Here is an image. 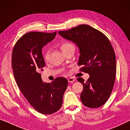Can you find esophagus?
I'll return each instance as SVG.
<instances>
[{"label":"esophagus","mask_w":130,"mask_h":130,"mask_svg":"<svg viewBox=\"0 0 130 130\" xmlns=\"http://www.w3.org/2000/svg\"><path fill=\"white\" fill-rule=\"evenodd\" d=\"M75 81V79L73 78H69L68 79V82L70 83H72L73 82H74Z\"/></svg>","instance_id":"34e87169"}]
</instances>
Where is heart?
<instances>
[{
    "instance_id": "b5f03b06",
    "label": "heart",
    "mask_w": 130,
    "mask_h": 130,
    "mask_svg": "<svg viewBox=\"0 0 130 130\" xmlns=\"http://www.w3.org/2000/svg\"><path fill=\"white\" fill-rule=\"evenodd\" d=\"M72 45H73L71 44V43H62V44L61 45V49L62 51L63 50H64L65 49L67 48L68 47H69V46H72ZM48 57H49V53H48V52H47V51H46V52L44 54V58H45V60H47V59H48Z\"/></svg>"
}]
</instances>
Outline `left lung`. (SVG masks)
I'll return each instance as SVG.
<instances>
[{"label":"left lung","mask_w":130,"mask_h":130,"mask_svg":"<svg viewBox=\"0 0 130 130\" xmlns=\"http://www.w3.org/2000/svg\"><path fill=\"white\" fill-rule=\"evenodd\" d=\"M62 37L75 43L79 50L78 65L89 78L83 84L81 94L83 104L89 108L103 105L110 96L116 75V58L109 39L97 29L81 25L69 30L58 32Z\"/></svg>","instance_id":"obj_1"}]
</instances>
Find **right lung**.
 I'll list each match as a JSON object with an SVG mask.
<instances>
[{
	"instance_id": "1",
	"label": "right lung",
	"mask_w": 130,
	"mask_h": 130,
	"mask_svg": "<svg viewBox=\"0 0 130 130\" xmlns=\"http://www.w3.org/2000/svg\"><path fill=\"white\" fill-rule=\"evenodd\" d=\"M56 34V32L27 33L17 41L12 52L13 71L20 90L36 111L46 115L61 108L68 84L63 77L44 83L39 73L45 65L42 49Z\"/></svg>"
}]
</instances>
